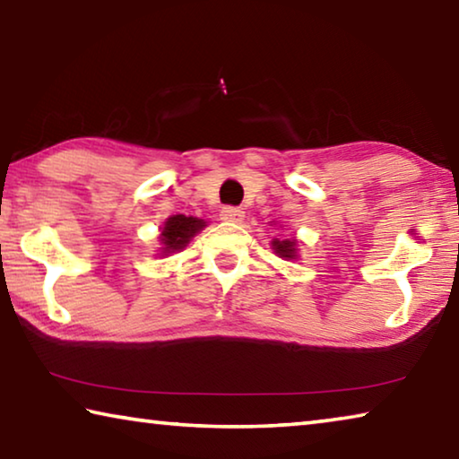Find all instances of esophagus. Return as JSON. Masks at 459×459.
<instances>
[{
    "label": "esophagus",
    "mask_w": 459,
    "mask_h": 459,
    "mask_svg": "<svg viewBox=\"0 0 459 459\" xmlns=\"http://www.w3.org/2000/svg\"><path fill=\"white\" fill-rule=\"evenodd\" d=\"M221 219L227 222H240L245 219V212L237 206H224L221 211Z\"/></svg>",
    "instance_id": "34e87169"
}]
</instances>
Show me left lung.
Instances as JSON below:
<instances>
[{"mask_svg":"<svg viewBox=\"0 0 459 459\" xmlns=\"http://www.w3.org/2000/svg\"><path fill=\"white\" fill-rule=\"evenodd\" d=\"M273 248L275 253L281 255V257H295V243L293 240H273Z\"/></svg>","mask_w":459,"mask_h":459,"instance_id":"obj_1","label":"left lung"}]
</instances>
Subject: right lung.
I'll use <instances>...</instances> for the list:
<instances>
[{"label": "right lung", "instance_id": "obj_1", "mask_svg": "<svg viewBox=\"0 0 459 459\" xmlns=\"http://www.w3.org/2000/svg\"><path fill=\"white\" fill-rule=\"evenodd\" d=\"M206 227L204 221L194 219V216L176 214L172 219H168L161 230V243H164V253H174L178 248L186 247V243L196 235V232Z\"/></svg>", "mask_w": 459, "mask_h": 459}]
</instances>
